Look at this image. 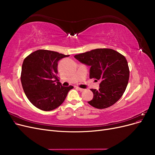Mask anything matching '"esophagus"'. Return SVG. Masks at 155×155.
I'll use <instances>...</instances> for the list:
<instances>
[{"label": "esophagus", "mask_w": 155, "mask_h": 155, "mask_svg": "<svg viewBox=\"0 0 155 155\" xmlns=\"http://www.w3.org/2000/svg\"><path fill=\"white\" fill-rule=\"evenodd\" d=\"M76 88L78 89V91H81V92H83V91H84V89H83V88H79V87H76Z\"/></svg>", "instance_id": "obj_1"}]
</instances>
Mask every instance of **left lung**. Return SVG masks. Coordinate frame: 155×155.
Returning <instances> with one entry per match:
<instances>
[{
  "instance_id": "8db88e82",
  "label": "left lung",
  "mask_w": 155,
  "mask_h": 155,
  "mask_svg": "<svg viewBox=\"0 0 155 155\" xmlns=\"http://www.w3.org/2000/svg\"><path fill=\"white\" fill-rule=\"evenodd\" d=\"M91 67L90 78L100 80V88L91 89L93 99L88 103L96 109H106L122 96L129 79V68L125 56L110 48H97L74 55Z\"/></svg>"
}]
</instances>
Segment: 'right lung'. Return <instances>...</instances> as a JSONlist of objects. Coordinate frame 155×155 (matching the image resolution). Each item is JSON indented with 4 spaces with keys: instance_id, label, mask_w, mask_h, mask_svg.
<instances>
[{
    "instance_id": "1",
    "label": "right lung",
    "mask_w": 155,
    "mask_h": 155,
    "mask_svg": "<svg viewBox=\"0 0 155 155\" xmlns=\"http://www.w3.org/2000/svg\"><path fill=\"white\" fill-rule=\"evenodd\" d=\"M69 56L57 51L39 50L24 59L21 75L28 99L38 109L50 111L61 105L72 86L63 87L58 81V62Z\"/></svg>"
}]
</instances>
